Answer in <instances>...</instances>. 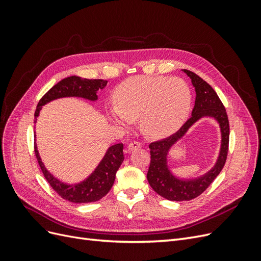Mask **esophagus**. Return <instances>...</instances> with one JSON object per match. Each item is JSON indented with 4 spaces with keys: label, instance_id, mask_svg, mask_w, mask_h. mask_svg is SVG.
<instances>
[{
    "label": "esophagus",
    "instance_id": "esophagus-1",
    "mask_svg": "<svg viewBox=\"0 0 261 261\" xmlns=\"http://www.w3.org/2000/svg\"><path fill=\"white\" fill-rule=\"evenodd\" d=\"M140 146H141V144L139 143V141H132V143L128 144L127 148L129 151H133V150H136V149L140 148Z\"/></svg>",
    "mask_w": 261,
    "mask_h": 261
}]
</instances>
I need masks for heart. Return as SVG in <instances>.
Listing matches in <instances>:
<instances>
[{"label": "heart", "instance_id": "obj_1", "mask_svg": "<svg viewBox=\"0 0 261 261\" xmlns=\"http://www.w3.org/2000/svg\"><path fill=\"white\" fill-rule=\"evenodd\" d=\"M115 105L109 109L111 120L127 127L139 120L145 136L159 139L178 130L192 109V92L180 78L134 76L114 93Z\"/></svg>", "mask_w": 261, "mask_h": 261}]
</instances>
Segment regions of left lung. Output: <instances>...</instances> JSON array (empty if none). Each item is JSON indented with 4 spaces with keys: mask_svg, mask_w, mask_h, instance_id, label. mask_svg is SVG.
Listing matches in <instances>:
<instances>
[{
    "mask_svg": "<svg viewBox=\"0 0 261 261\" xmlns=\"http://www.w3.org/2000/svg\"><path fill=\"white\" fill-rule=\"evenodd\" d=\"M183 72L192 80L196 91L192 116L175 134L149 145L151 160L147 173V179L158 195L172 201L192 200L206 191L224 167L228 150V138H230L227 114L217 92L198 75L188 69H183ZM206 116L215 118L220 126L221 147L217 162L210 171L199 178L191 180L178 179L173 176L168 169L167 154L169 149L184 137L187 130L197 120Z\"/></svg>",
    "mask_w": 261,
    "mask_h": 261,
    "instance_id": "1",
    "label": "left lung"
}]
</instances>
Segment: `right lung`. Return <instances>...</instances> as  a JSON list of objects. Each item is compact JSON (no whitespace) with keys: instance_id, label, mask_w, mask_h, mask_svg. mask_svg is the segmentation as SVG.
<instances>
[{"instance_id":"obj_1","label":"right lung","mask_w":261,"mask_h":261,"mask_svg":"<svg viewBox=\"0 0 261 261\" xmlns=\"http://www.w3.org/2000/svg\"><path fill=\"white\" fill-rule=\"evenodd\" d=\"M108 82L103 80H86L78 76H70L64 78L46 92L39 101L35 112V123L37 117L41 111V108L49 103V102L60 98L66 97H78L90 101L98 100L97 92L100 89H103ZM36 140V133H35ZM35 153L40 169L43 173L45 179L51 187L57 192L63 199L75 203H87L100 200L105 197L110 189L112 188L115 174L124 161L123 154V144H116L110 147L100 161L98 167L94 169L91 174L77 184H66L63 183L59 178L54 177L51 173L46 170L41 158L39 155L37 145L35 141Z\"/></svg>"}]
</instances>
